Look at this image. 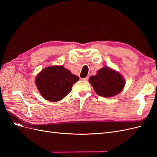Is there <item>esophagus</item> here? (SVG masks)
<instances>
[{
	"label": "esophagus",
	"instance_id": "34e87169",
	"mask_svg": "<svg viewBox=\"0 0 157 157\" xmlns=\"http://www.w3.org/2000/svg\"><path fill=\"white\" fill-rule=\"evenodd\" d=\"M88 78H89V77H88V76H87V77H85V78H82V80H85V81H87V80H88Z\"/></svg>",
	"mask_w": 157,
	"mask_h": 157
}]
</instances>
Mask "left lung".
Returning <instances> with one entry per match:
<instances>
[{"label":"left lung","instance_id":"1","mask_svg":"<svg viewBox=\"0 0 157 157\" xmlns=\"http://www.w3.org/2000/svg\"><path fill=\"white\" fill-rule=\"evenodd\" d=\"M89 82L99 96L111 98L121 93L125 86L123 76L115 69L104 66L96 75L89 78Z\"/></svg>","mask_w":157,"mask_h":157}]
</instances>
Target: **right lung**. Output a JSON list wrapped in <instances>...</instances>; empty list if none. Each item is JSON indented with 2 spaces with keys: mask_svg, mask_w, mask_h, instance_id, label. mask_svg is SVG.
<instances>
[{
  "mask_svg": "<svg viewBox=\"0 0 157 157\" xmlns=\"http://www.w3.org/2000/svg\"><path fill=\"white\" fill-rule=\"evenodd\" d=\"M78 79L63 65H52L42 69L36 76L35 82L42 98L56 102L71 92L73 85Z\"/></svg>",
  "mask_w": 157,
  "mask_h": 157,
  "instance_id": "1",
  "label": "right lung"
}]
</instances>
